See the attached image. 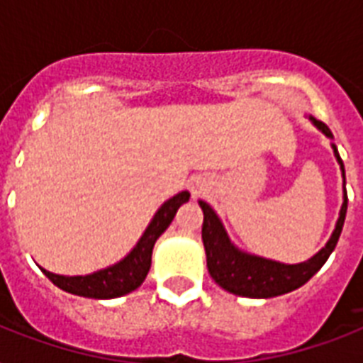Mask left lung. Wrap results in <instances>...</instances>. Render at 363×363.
Instances as JSON below:
<instances>
[{"mask_svg": "<svg viewBox=\"0 0 363 363\" xmlns=\"http://www.w3.org/2000/svg\"><path fill=\"white\" fill-rule=\"evenodd\" d=\"M316 130L322 131L324 135L332 141L333 156L337 160L343 175V205L339 211V218L335 222V230L332 232L328 242L313 256V258L299 262V264H282L277 259L256 256V254L245 252L230 239L226 228L222 224L220 216L211 207L207 201L199 199L198 203L203 211V228H201V239H203L205 256H207V269L213 281L220 288L228 290L230 294L242 296V298L252 299H267L282 296L303 286L322 265L326 264L330 254L337 245L341 230L345 224L347 215V182H345V165L339 156L337 147L333 143V135L330 128L324 122L316 121L315 116H309Z\"/></svg>", "mask_w": 363, "mask_h": 363, "instance_id": "obj_1", "label": "left lung"}]
</instances>
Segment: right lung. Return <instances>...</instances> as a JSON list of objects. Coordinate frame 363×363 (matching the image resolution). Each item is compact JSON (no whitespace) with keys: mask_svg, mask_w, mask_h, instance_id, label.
I'll use <instances>...</instances> for the list:
<instances>
[{"mask_svg":"<svg viewBox=\"0 0 363 363\" xmlns=\"http://www.w3.org/2000/svg\"><path fill=\"white\" fill-rule=\"evenodd\" d=\"M188 199H190V192L182 190V192L175 194L167 201H164L162 207L154 213L152 220L148 222L147 230L143 232L139 241L135 242V247L131 248L121 262H116L109 267L94 271V273H88V275L73 277L56 275V273H50V271L43 269V267L41 271L64 292L82 296V298L113 299L133 292L135 288L141 286L148 269H150L154 242L158 241L160 235L169 228L179 207L182 203H186Z\"/></svg>","mask_w":363,"mask_h":363,"instance_id":"1","label":"right lung"}]
</instances>
